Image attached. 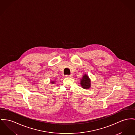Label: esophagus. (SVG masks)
I'll return each mask as SVG.
<instances>
[{
    "label": "esophagus",
    "instance_id": "34e87169",
    "mask_svg": "<svg viewBox=\"0 0 135 135\" xmlns=\"http://www.w3.org/2000/svg\"><path fill=\"white\" fill-rule=\"evenodd\" d=\"M72 74H71V75H66V78H71V77H72Z\"/></svg>",
    "mask_w": 135,
    "mask_h": 135
}]
</instances>
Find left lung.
I'll use <instances>...</instances> for the list:
<instances>
[{"label":"left lung","mask_w":135,"mask_h":135,"mask_svg":"<svg viewBox=\"0 0 135 135\" xmlns=\"http://www.w3.org/2000/svg\"><path fill=\"white\" fill-rule=\"evenodd\" d=\"M80 85L83 89H87L91 87V80L87 74H84L80 80Z\"/></svg>","instance_id":"obj_1"}]
</instances>
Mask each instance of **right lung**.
Masks as SVG:
<instances>
[{
    "label": "right lung",
    "mask_w": 135,
    "mask_h": 135,
    "mask_svg": "<svg viewBox=\"0 0 135 135\" xmlns=\"http://www.w3.org/2000/svg\"><path fill=\"white\" fill-rule=\"evenodd\" d=\"M51 83L53 84H54V83H55V81H51Z\"/></svg>",
    "instance_id": "1"
}]
</instances>
